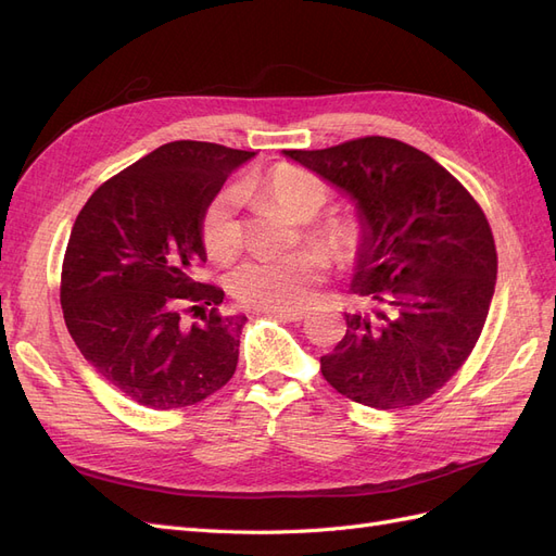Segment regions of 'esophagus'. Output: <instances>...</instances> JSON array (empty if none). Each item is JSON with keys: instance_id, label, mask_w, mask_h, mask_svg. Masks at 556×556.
<instances>
[{"instance_id": "esophagus-1", "label": "esophagus", "mask_w": 556, "mask_h": 556, "mask_svg": "<svg viewBox=\"0 0 556 556\" xmlns=\"http://www.w3.org/2000/svg\"><path fill=\"white\" fill-rule=\"evenodd\" d=\"M278 319H285V323H301L306 317V311H271Z\"/></svg>"}]
</instances>
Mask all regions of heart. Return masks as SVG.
<instances>
[{
  "label": "heart",
  "mask_w": 556,
  "mask_h": 556,
  "mask_svg": "<svg viewBox=\"0 0 556 556\" xmlns=\"http://www.w3.org/2000/svg\"><path fill=\"white\" fill-rule=\"evenodd\" d=\"M250 192H260L299 223H308V237L325 247L336 264H357L368 248V229L355 215H325L331 199V185L304 166L274 164L271 169L245 182ZM239 192L233 188L217 190L201 213L199 233L208 257L229 262L243 245V229L239 223ZM325 249V250H326ZM324 250V251H325ZM321 248L306 245L276 260H252L241 264L229 278L231 294L243 306L257 311H299L304 308L317 285L327 278L329 257Z\"/></svg>",
  "instance_id": "obj_1"
}]
</instances>
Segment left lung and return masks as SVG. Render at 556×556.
Instances as JSON below:
<instances>
[{
	"mask_svg": "<svg viewBox=\"0 0 556 556\" xmlns=\"http://www.w3.org/2000/svg\"><path fill=\"white\" fill-rule=\"evenodd\" d=\"M290 160L357 201L368 248L345 336L319 357L325 380L362 406H417L473 352L496 285V245L478 201L422 150L362 137Z\"/></svg>",
	"mask_w": 556,
	"mask_h": 556,
	"instance_id": "obj_1",
	"label": "left lung"
}]
</instances>
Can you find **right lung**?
<instances>
[{
    "label": "right lung",
    "instance_id": "1",
    "mask_svg": "<svg viewBox=\"0 0 556 556\" xmlns=\"http://www.w3.org/2000/svg\"><path fill=\"white\" fill-rule=\"evenodd\" d=\"M255 153L172 141L92 192L66 243L60 304L80 355L117 392L153 410L188 408L237 371L241 315L197 280L199 223L227 176ZM199 312L201 324L181 315Z\"/></svg>",
    "mask_w": 556,
    "mask_h": 556
}]
</instances>
